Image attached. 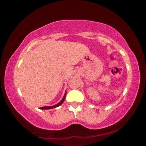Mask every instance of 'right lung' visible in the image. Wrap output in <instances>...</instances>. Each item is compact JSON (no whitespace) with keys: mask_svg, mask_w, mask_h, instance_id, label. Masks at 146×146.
<instances>
[{"mask_svg":"<svg viewBox=\"0 0 146 146\" xmlns=\"http://www.w3.org/2000/svg\"><path fill=\"white\" fill-rule=\"evenodd\" d=\"M66 92H65V94H64V98H62V100L60 101V102L58 103H57L56 105H53V106H43V107H40V109H44V110H48V109H52V108H56V107H58V106H60L62 103H63V102L65 100V98H66Z\"/></svg>","mask_w":146,"mask_h":146,"instance_id":"1","label":"right lung"}]
</instances>
